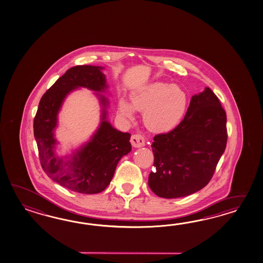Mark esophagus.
<instances>
[{
  "label": "esophagus",
  "mask_w": 263,
  "mask_h": 263,
  "mask_svg": "<svg viewBox=\"0 0 263 263\" xmlns=\"http://www.w3.org/2000/svg\"><path fill=\"white\" fill-rule=\"evenodd\" d=\"M130 143L133 145V147H141L145 146L146 141H145V137L143 135L136 134V135H134L132 136Z\"/></svg>",
  "instance_id": "34e87169"
}]
</instances>
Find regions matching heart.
<instances>
[{
	"label": "heart",
	"instance_id": "1",
	"mask_svg": "<svg viewBox=\"0 0 263 263\" xmlns=\"http://www.w3.org/2000/svg\"><path fill=\"white\" fill-rule=\"evenodd\" d=\"M186 93L176 85L155 82L133 92L130 105L119 102V112L128 118L134 117V110L144 112L147 128L155 133L171 132L181 122L186 110Z\"/></svg>",
	"mask_w": 263,
	"mask_h": 263
}]
</instances>
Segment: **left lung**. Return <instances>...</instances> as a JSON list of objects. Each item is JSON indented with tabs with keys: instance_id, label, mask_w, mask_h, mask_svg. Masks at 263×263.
I'll use <instances>...</instances> for the list:
<instances>
[{
	"instance_id": "1",
	"label": "left lung",
	"mask_w": 263,
	"mask_h": 263,
	"mask_svg": "<svg viewBox=\"0 0 263 263\" xmlns=\"http://www.w3.org/2000/svg\"><path fill=\"white\" fill-rule=\"evenodd\" d=\"M148 186L162 198L174 199L203 189L213 176L227 142L226 110L211 89L191 98L182 122L154 136Z\"/></svg>"
}]
</instances>
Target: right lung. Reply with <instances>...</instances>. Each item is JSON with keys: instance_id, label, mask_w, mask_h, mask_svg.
Here are the masks:
<instances>
[{"instance_id": "right-lung-1", "label": "right lung", "mask_w": 263, "mask_h": 263, "mask_svg": "<svg viewBox=\"0 0 263 263\" xmlns=\"http://www.w3.org/2000/svg\"><path fill=\"white\" fill-rule=\"evenodd\" d=\"M103 67L78 65L70 68L43 96L34 118V136L37 142L41 165L55 183L83 194L99 193L109 185L116 165L132 151L130 135L114 128L107 120L108 99L96 92L102 106L101 122L91 140L71 156L59 157L54 130L58 114L64 99L74 89L88 88L105 92L108 88Z\"/></svg>"}]
</instances>
